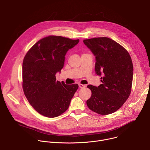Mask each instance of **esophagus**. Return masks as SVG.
Segmentation results:
<instances>
[{
  "label": "esophagus",
  "mask_w": 150,
  "mask_h": 150,
  "mask_svg": "<svg viewBox=\"0 0 150 150\" xmlns=\"http://www.w3.org/2000/svg\"><path fill=\"white\" fill-rule=\"evenodd\" d=\"M78 85H79V88H85V87H86V86H85V85H83V84L79 83Z\"/></svg>",
  "instance_id": "obj_1"
}]
</instances>
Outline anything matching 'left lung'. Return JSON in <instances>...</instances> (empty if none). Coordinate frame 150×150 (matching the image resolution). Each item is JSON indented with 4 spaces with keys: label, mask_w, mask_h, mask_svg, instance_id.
I'll return each mask as SVG.
<instances>
[{
    "label": "left lung",
    "mask_w": 150,
    "mask_h": 150,
    "mask_svg": "<svg viewBox=\"0 0 150 150\" xmlns=\"http://www.w3.org/2000/svg\"><path fill=\"white\" fill-rule=\"evenodd\" d=\"M83 43L96 57L95 71L101 76L98 87L88 85L92 94L88 108L100 115L113 113L129 97L133 79V64L127 51L108 37L84 40Z\"/></svg>",
    "instance_id": "obj_1"
}]
</instances>
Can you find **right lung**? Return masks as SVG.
I'll return each mask as SVG.
<instances>
[{"mask_svg": "<svg viewBox=\"0 0 150 150\" xmlns=\"http://www.w3.org/2000/svg\"><path fill=\"white\" fill-rule=\"evenodd\" d=\"M79 41L48 36L37 41L25 56L24 93L33 108L41 115L55 117L68 109L78 85H66L56 81L55 75L63 68L67 52Z\"/></svg>", "mask_w": 150, "mask_h": 150, "instance_id": "right-lung-1", "label": "right lung"}]
</instances>
